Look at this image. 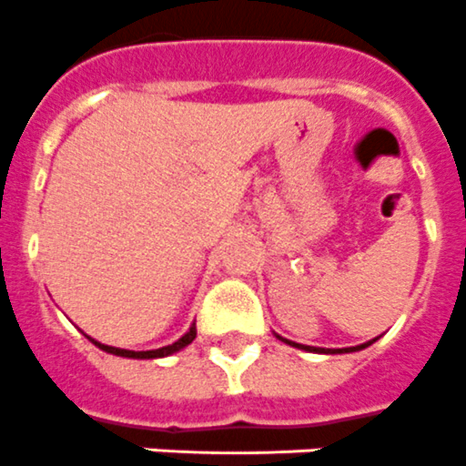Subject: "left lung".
Segmentation results:
<instances>
[{
	"mask_svg": "<svg viewBox=\"0 0 466 466\" xmlns=\"http://www.w3.org/2000/svg\"><path fill=\"white\" fill-rule=\"evenodd\" d=\"M284 340V339H282ZM284 343H289V345H294V348H300V350H312V352H327V350H317V348H310V345H299V343H291V340H284ZM373 340H369V343H364V345H357V348H348V350H329V352H355V350H361V348H366V345H371Z\"/></svg>",
	"mask_w": 466,
	"mask_h": 466,
	"instance_id": "obj_1",
	"label": "left lung"
}]
</instances>
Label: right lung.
I'll list each match as a JSON object with an SVG mask.
<instances>
[{
    "label": "right lung",
    "instance_id": "add662e5",
    "mask_svg": "<svg viewBox=\"0 0 466 466\" xmlns=\"http://www.w3.org/2000/svg\"><path fill=\"white\" fill-rule=\"evenodd\" d=\"M193 339H196V327L188 329L187 336H182V339L177 340V343L167 345V348H158V350H147V352H133V350H121V348H109V345H102L97 343V340H93L97 348H102L105 352H111V355H118V357H133V360H156V357H167L172 355V352H177V350L187 348L188 343H193Z\"/></svg>",
    "mask_w": 466,
    "mask_h": 466
}]
</instances>
